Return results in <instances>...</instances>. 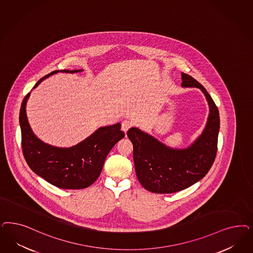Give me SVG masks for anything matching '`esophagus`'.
I'll list each match as a JSON object with an SVG mask.
<instances>
[{
    "instance_id": "esophagus-1",
    "label": "esophagus",
    "mask_w": 253,
    "mask_h": 253,
    "mask_svg": "<svg viewBox=\"0 0 253 253\" xmlns=\"http://www.w3.org/2000/svg\"><path fill=\"white\" fill-rule=\"evenodd\" d=\"M132 126V122L129 120H124L122 122V129L125 133Z\"/></svg>"
}]
</instances>
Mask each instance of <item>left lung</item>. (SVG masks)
I'll list each match as a JSON object with an SVG mask.
<instances>
[{
	"mask_svg": "<svg viewBox=\"0 0 253 253\" xmlns=\"http://www.w3.org/2000/svg\"><path fill=\"white\" fill-rule=\"evenodd\" d=\"M182 86L203 91L210 115L202 135L184 150L165 146L152 136L132 127L127 137L133 144V159L139 183L155 194H172L190 187L204 178L214 163L220 130V115L211 95L189 74L181 73Z\"/></svg>",
	"mask_w": 253,
	"mask_h": 253,
	"instance_id": "1",
	"label": "left lung"
}]
</instances>
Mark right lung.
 <instances>
[{
    "label": "right lung",
    "instance_id": "obj_1",
    "mask_svg": "<svg viewBox=\"0 0 253 253\" xmlns=\"http://www.w3.org/2000/svg\"><path fill=\"white\" fill-rule=\"evenodd\" d=\"M79 73L82 70L54 71L43 76L34 85L52 74ZM33 87V88H34ZM28 93L20 107L19 124L25 160L31 169L52 185L61 189H84L93 184L103 168L111 149L125 137L121 124L103 126L87 139L71 148L50 146L38 139L30 127L26 116Z\"/></svg>",
    "mask_w": 253,
    "mask_h": 253
}]
</instances>
